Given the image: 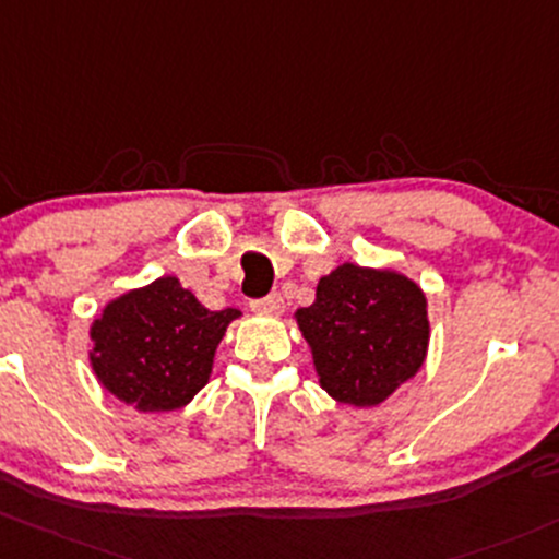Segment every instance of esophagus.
I'll return each instance as SVG.
<instances>
[{
    "label": "esophagus",
    "instance_id": "1",
    "mask_svg": "<svg viewBox=\"0 0 559 559\" xmlns=\"http://www.w3.org/2000/svg\"><path fill=\"white\" fill-rule=\"evenodd\" d=\"M251 310H254V313H262V316H281L284 313V297L275 292V295L254 299V302H251Z\"/></svg>",
    "mask_w": 559,
    "mask_h": 559
}]
</instances>
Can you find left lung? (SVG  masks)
Masks as SVG:
<instances>
[{"instance_id": "obj_1", "label": "left lung", "mask_w": 559, "mask_h": 559, "mask_svg": "<svg viewBox=\"0 0 559 559\" xmlns=\"http://www.w3.org/2000/svg\"><path fill=\"white\" fill-rule=\"evenodd\" d=\"M428 302L396 270L340 264L295 313L319 383L350 407H378L413 380L428 350Z\"/></svg>"}]
</instances>
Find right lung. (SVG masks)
Segmentation results:
<instances>
[{"label":"right lung","instance_id":"right-lung-1","mask_svg":"<svg viewBox=\"0 0 559 559\" xmlns=\"http://www.w3.org/2000/svg\"><path fill=\"white\" fill-rule=\"evenodd\" d=\"M240 310H209L179 278L107 302L91 324V367L111 396L139 413H171L209 383L216 345Z\"/></svg>","mask_w":559,"mask_h":559}]
</instances>
